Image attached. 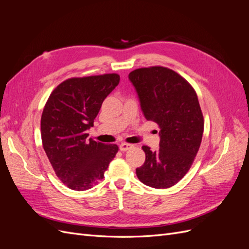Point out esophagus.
I'll use <instances>...</instances> for the list:
<instances>
[{
  "label": "esophagus",
  "mask_w": 249,
  "mask_h": 249,
  "mask_svg": "<svg viewBox=\"0 0 249 249\" xmlns=\"http://www.w3.org/2000/svg\"><path fill=\"white\" fill-rule=\"evenodd\" d=\"M133 147V145L132 144H129V143H122V144L119 145V149L122 150V152H126L127 149H130V148H132Z\"/></svg>",
  "instance_id": "1"
}]
</instances>
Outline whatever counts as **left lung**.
<instances>
[{"instance_id":"8db88e82","label":"left lung","mask_w":249,"mask_h":249,"mask_svg":"<svg viewBox=\"0 0 249 249\" xmlns=\"http://www.w3.org/2000/svg\"><path fill=\"white\" fill-rule=\"evenodd\" d=\"M129 80L143 115L160 127L159 149L142 146L145 161L136 169L137 178L157 189L169 188L185 177L200 146L203 116L196 92L182 76L163 66L135 70Z\"/></svg>"}]
</instances>
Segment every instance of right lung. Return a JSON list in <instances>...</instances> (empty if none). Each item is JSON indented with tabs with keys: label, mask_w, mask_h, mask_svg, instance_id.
<instances>
[{
	"label": "right lung",
	"mask_w": 249,
	"mask_h": 249,
	"mask_svg": "<svg viewBox=\"0 0 249 249\" xmlns=\"http://www.w3.org/2000/svg\"><path fill=\"white\" fill-rule=\"evenodd\" d=\"M119 80L117 73L65 80L53 90L44 106L40 122L43 149L56 176L72 190H88L99 183L118 152L116 144L87 139V130Z\"/></svg>",
	"instance_id": "obj_1"
}]
</instances>
